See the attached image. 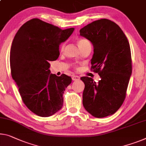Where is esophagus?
<instances>
[{
	"mask_svg": "<svg viewBox=\"0 0 146 146\" xmlns=\"http://www.w3.org/2000/svg\"><path fill=\"white\" fill-rule=\"evenodd\" d=\"M72 79L73 81H78V80H80V76H78L74 75L72 77Z\"/></svg>",
	"mask_w": 146,
	"mask_h": 146,
	"instance_id": "esophagus-1",
	"label": "esophagus"
}]
</instances>
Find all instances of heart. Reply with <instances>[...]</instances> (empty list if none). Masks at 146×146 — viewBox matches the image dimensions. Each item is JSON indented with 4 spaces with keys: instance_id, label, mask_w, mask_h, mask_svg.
Wrapping results in <instances>:
<instances>
[{
    "instance_id": "b5f03b06",
    "label": "heart",
    "mask_w": 146,
    "mask_h": 146,
    "mask_svg": "<svg viewBox=\"0 0 146 146\" xmlns=\"http://www.w3.org/2000/svg\"><path fill=\"white\" fill-rule=\"evenodd\" d=\"M77 43H78V46H79V48L80 49L82 48L83 47H84L85 46H86V45L90 44V43H89V42L88 41V40H87L86 39H84V38L78 39ZM63 46H62V48H63Z\"/></svg>"
}]
</instances>
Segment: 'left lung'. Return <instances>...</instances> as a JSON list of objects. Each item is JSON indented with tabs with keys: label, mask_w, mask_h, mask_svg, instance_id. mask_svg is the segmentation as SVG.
Segmentation results:
<instances>
[{
	"label": "left lung",
	"mask_w": 146,
	"mask_h": 146,
	"mask_svg": "<svg viewBox=\"0 0 146 146\" xmlns=\"http://www.w3.org/2000/svg\"><path fill=\"white\" fill-rule=\"evenodd\" d=\"M80 33L93 44L91 68L101 78L96 83L81 78L85 84L83 105L94 117H107L118 110L126 96L132 74L129 42L119 25L107 19L92 22Z\"/></svg>",
	"instance_id": "obj_1"
}]
</instances>
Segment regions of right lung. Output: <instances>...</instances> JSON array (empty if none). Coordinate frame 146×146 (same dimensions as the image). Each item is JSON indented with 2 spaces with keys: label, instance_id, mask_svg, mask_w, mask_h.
Returning <instances> with one entry per match:
<instances>
[{
  "label": "right lung",
  "instance_id": "right-lung-1",
  "mask_svg": "<svg viewBox=\"0 0 146 146\" xmlns=\"http://www.w3.org/2000/svg\"><path fill=\"white\" fill-rule=\"evenodd\" d=\"M74 31L62 30L35 18L24 23L13 40L10 55L12 78L24 104L40 117H50L63 105L62 95L72 78L51 74L48 62L58 59L60 44Z\"/></svg>",
  "mask_w": 146,
  "mask_h": 146
}]
</instances>
